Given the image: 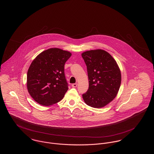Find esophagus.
<instances>
[{
    "instance_id": "1",
    "label": "esophagus",
    "mask_w": 154,
    "mask_h": 154,
    "mask_svg": "<svg viewBox=\"0 0 154 154\" xmlns=\"http://www.w3.org/2000/svg\"><path fill=\"white\" fill-rule=\"evenodd\" d=\"M72 87H73V88H75V87H77V83L73 84L72 85Z\"/></svg>"
}]
</instances>
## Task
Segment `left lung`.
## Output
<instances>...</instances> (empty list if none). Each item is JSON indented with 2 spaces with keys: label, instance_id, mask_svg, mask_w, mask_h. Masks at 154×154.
I'll list each match as a JSON object with an SVG mask.
<instances>
[{
  "label": "left lung",
  "instance_id": "1",
  "mask_svg": "<svg viewBox=\"0 0 154 154\" xmlns=\"http://www.w3.org/2000/svg\"><path fill=\"white\" fill-rule=\"evenodd\" d=\"M87 67L89 88L82 95L85 103L94 108H102L116 97L121 82L117 62L109 52L97 49L82 53Z\"/></svg>",
  "mask_w": 154,
  "mask_h": 154
}]
</instances>
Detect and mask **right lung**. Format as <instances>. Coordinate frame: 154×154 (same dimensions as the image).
I'll return each mask as SVG.
<instances>
[{
    "instance_id": "obj_1",
    "label": "right lung",
    "mask_w": 154,
    "mask_h": 154,
    "mask_svg": "<svg viewBox=\"0 0 154 154\" xmlns=\"http://www.w3.org/2000/svg\"><path fill=\"white\" fill-rule=\"evenodd\" d=\"M72 56L70 52L52 48L39 54L31 63L27 73V89L38 104L48 106L60 101L68 86L64 66Z\"/></svg>"
}]
</instances>
